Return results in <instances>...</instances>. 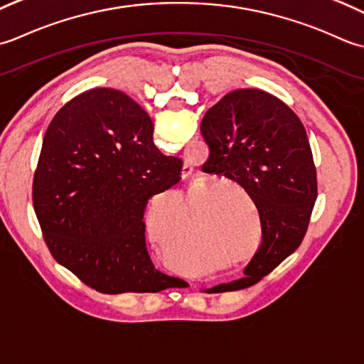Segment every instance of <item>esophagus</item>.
Instances as JSON below:
<instances>
[{
  "label": "esophagus",
  "mask_w": 364,
  "mask_h": 364,
  "mask_svg": "<svg viewBox=\"0 0 364 364\" xmlns=\"http://www.w3.org/2000/svg\"><path fill=\"white\" fill-rule=\"evenodd\" d=\"M191 171H193V168L188 165V163H185V165H183V176L191 174Z\"/></svg>",
  "instance_id": "34e87169"
}]
</instances>
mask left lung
<instances>
[{
	"instance_id": "left-lung-1",
	"label": "left lung",
	"mask_w": 364,
	"mask_h": 364,
	"mask_svg": "<svg viewBox=\"0 0 364 364\" xmlns=\"http://www.w3.org/2000/svg\"><path fill=\"white\" fill-rule=\"evenodd\" d=\"M201 133L209 146L203 171L245 188L257 207L262 242L245 277L217 292L250 287L300 247L317 198L306 130L286 103L261 89H237L207 111Z\"/></svg>"
}]
</instances>
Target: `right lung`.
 I'll list each match as a JSON object with an SVG mask.
<instances>
[{
	"instance_id": "right-lung-1",
	"label": "right lung",
	"mask_w": 364,
	"mask_h": 364,
	"mask_svg": "<svg viewBox=\"0 0 364 364\" xmlns=\"http://www.w3.org/2000/svg\"><path fill=\"white\" fill-rule=\"evenodd\" d=\"M149 114L127 94L95 87L58 111L43 136L33 204L56 261L102 294L160 292L185 281L155 269L147 201L181 181L182 160L154 144Z\"/></svg>"
}]
</instances>
